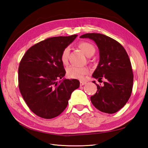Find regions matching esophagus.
I'll return each instance as SVG.
<instances>
[{"instance_id": "1", "label": "esophagus", "mask_w": 148, "mask_h": 148, "mask_svg": "<svg viewBox=\"0 0 148 148\" xmlns=\"http://www.w3.org/2000/svg\"><path fill=\"white\" fill-rule=\"evenodd\" d=\"M86 84V82H85V81H80V86L85 85Z\"/></svg>"}]
</instances>
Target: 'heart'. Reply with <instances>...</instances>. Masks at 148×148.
Masks as SVG:
<instances>
[{
    "instance_id": "1",
    "label": "heart",
    "mask_w": 148,
    "mask_h": 148,
    "mask_svg": "<svg viewBox=\"0 0 148 148\" xmlns=\"http://www.w3.org/2000/svg\"><path fill=\"white\" fill-rule=\"evenodd\" d=\"M78 47L82 50L84 54L87 57H91L95 52V49L93 45L88 42H80ZM70 48L67 47L64 48L61 54V61L62 64H67L68 62L69 56H70ZM89 70L86 67H78L75 66H70L66 69V73L68 77L71 78L82 79L84 75L88 73Z\"/></svg>"
}]
</instances>
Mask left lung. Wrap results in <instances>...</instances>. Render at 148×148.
<instances>
[{
  "label": "left lung",
  "mask_w": 148,
  "mask_h": 148,
  "mask_svg": "<svg viewBox=\"0 0 148 148\" xmlns=\"http://www.w3.org/2000/svg\"><path fill=\"white\" fill-rule=\"evenodd\" d=\"M80 38L94 41L99 50V61L92 77L103 86H97V91L91 96L92 105L101 112L114 114L125 106L131 96L134 75L128 53L114 39L99 33H87Z\"/></svg>",
  "instance_id": "left-lung-1"
}]
</instances>
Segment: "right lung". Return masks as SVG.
<instances>
[{
    "label": "right lung",
    "mask_w": 148,
    "mask_h": 148,
    "mask_svg": "<svg viewBox=\"0 0 148 148\" xmlns=\"http://www.w3.org/2000/svg\"><path fill=\"white\" fill-rule=\"evenodd\" d=\"M77 36H57L39 42L27 51L20 62L21 95L30 109L42 118L61 114L72 92L80 86L78 80L63 78L66 71L61 61L62 51Z\"/></svg>",
    "instance_id": "1"
}]
</instances>
